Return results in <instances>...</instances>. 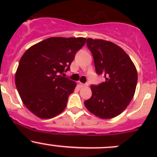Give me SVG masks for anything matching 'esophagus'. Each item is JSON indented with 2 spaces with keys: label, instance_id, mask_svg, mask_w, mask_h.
Instances as JSON below:
<instances>
[{
  "label": "esophagus",
  "instance_id": "obj_1",
  "mask_svg": "<svg viewBox=\"0 0 157 157\" xmlns=\"http://www.w3.org/2000/svg\"><path fill=\"white\" fill-rule=\"evenodd\" d=\"M80 87H86L88 86V83H80Z\"/></svg>",
  "mask_w": 157,
  "mask_h": 157
}]
</instances>
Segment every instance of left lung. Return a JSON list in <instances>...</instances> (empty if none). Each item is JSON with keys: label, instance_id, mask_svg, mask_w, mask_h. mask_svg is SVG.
Here are the masks:
<instances>
[{"label": "left lung", "instance_id": "1", "mask_svg": "<svg viewBox=\"0 0 157 157\" xmlns=\"http://www.w3.org/2000/svg\"><path fill=\"white\" fill-rule=\"evenodd\" d=\"M86 45L94 60L98 75L105 82L92 85V96L84 102L91 113L109 119L121 113L132 99L137 73L130 57L115 44L102 39H87Z\"/></svg>", "mask_w": 157, "mask_h": 157}]
</instances>
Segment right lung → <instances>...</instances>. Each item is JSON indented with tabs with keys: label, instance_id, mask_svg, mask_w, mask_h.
<instances>
[{
	"label": "right lung",
	"instance_id": "right-lung-1",
	"mask_svg": "<svg viewBox=\"0 0 157 157\" xmlns=\"http://www.w3.org/2000/svg\"><path fill=\"white\" fill-rule=\"evenodd\" d=\"M86 41L82 37L48 38L23 54L16 86L24 105L36 116L52 118L65 109L76 83L63 76Z\"/></svg>",
	"mask_w": 157,
	"mask_h": 157
}]
</instances>
